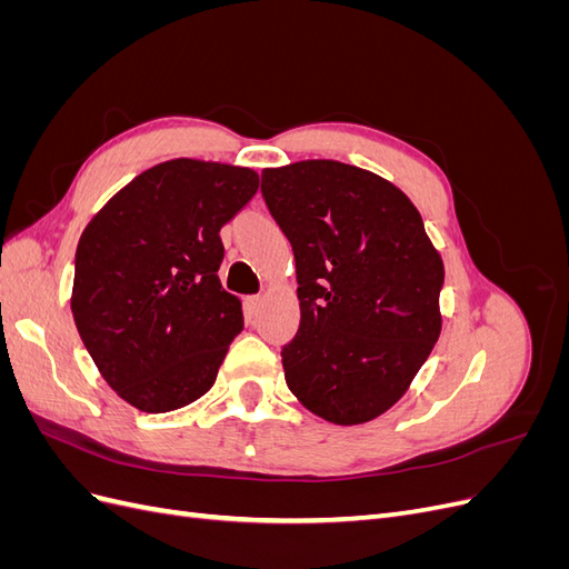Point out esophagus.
I'll return each mask as SVG.
<instances>
[{
  "label": "esophagus",
  "instance_id": "obj_1",
  "mask_svg": "<svg viewBox=\"0 0 569 569\" xmlns=\"http://www.w3.org/2000/svg\"><path fill=\"white\" fill-rule=\"evenodd\" d=\"M263 301H266V297H261V295H253V297H247V299H244V303H247V308H249L251 313H256L258 308L263 306Z\"/></svg>",
  "mask_w": 569,
  "mask_h": 569
}]
</instances>
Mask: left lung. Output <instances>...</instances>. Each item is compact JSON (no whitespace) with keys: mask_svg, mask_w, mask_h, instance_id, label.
Masks as SVG:
<instances>
[{"mask_svg":"<svg viewBox=\"0 0 569 569\" xmlns=\"http://www.w3.org/2000/svg\"><path fill=\"white\" fill-rule=\"evenodd\" d=\"M261 192L297 258L287 387L327 422L380 418L441 335L443 261L420 211L393 182L330 159L266 168Z\"/></svg>","mask_w":569,"mask_h":569,"instance_id":"8db88e82","label":"left lung"}]
</instances>
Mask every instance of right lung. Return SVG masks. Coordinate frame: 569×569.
I'll use <instances>...</instances> for the list:
<instances>
[{"mask_svg": "<svg viewBox=\"0 0 569 569\" xmlns=\"http://www.w3.org/2000/svg\"><path fill=\"white\" fill-rule=\"evenodd\" d=\"M258 192L251 168L173 159L116 192L82 230L71 311L120 399L168 412L209 391L242 301L222 289L220 228Z\"/></svg>", "mask_w": 569, "mask_h": 569, "instance_id": "add662e5", "label": "right lung"}]
</instances>
